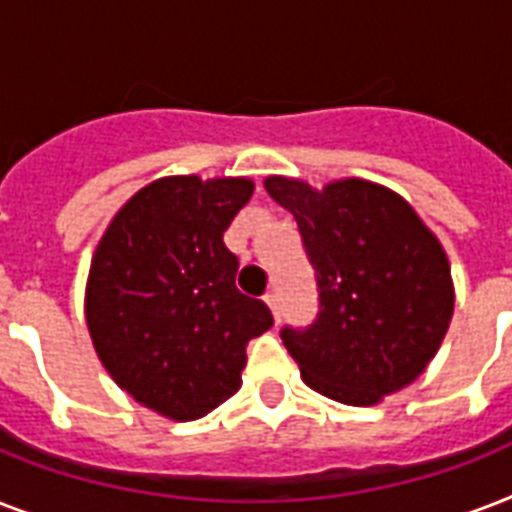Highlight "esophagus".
I'll list each match as a JSON object with an SVG mask.
<instances>
[{"instance_id":"obj_1","label":"esophagus","mask_w":512,"mask_h":512,"mask_svg":"<svg viewBox=\"0 0 512 512\" xmlns=\"http://www.w3.org/2000/svg\"><path fill=\"white\" fill-rule=\"evenodd\" d=\"M263 300H265V305H268V308H271V313H273V319H276V321H281V308H279V297H276V295H273V292H271V295H265V297H263Z\"/></svg>"}]
</instances>
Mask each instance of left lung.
Here are the masks:
<instances>
[{
    "mask_svg": "<svg viewBox=\"0 0 512 512\" xmlns=\"http://www.w3.org/2000/svg\"><path fill=\"white\" fill-rule=\"evenodd\" d=\"M265 191L295 215L316 271L313 324L281 329L305 385L372 406L417 380L449 329L454 287L441 241L409 201L358 177L316 191L273 175Z\"/></svg>",
    "mask_w": 512,
    "mask_h": 512,
    "instance_id": "left-lung-1",
    "label": "left lung"
}]
</instances>
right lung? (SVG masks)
Segmentation results:
<instances>
[{
    "mask_svg": "<svg viewBox=\"0 0 512 512\" xmlns=\"http://www.w3.org/2000/svg\"><path fill=\"white\" fill-rule=\"evenodd\" d=\"M247 177L175 175L124 204L92 255L84 316L122 390L177 422L241 388L247 342L273 327L268 305L236 289L223 233L252 199Z\"/></svg>",
    "mask_w": 512,
    "mask_h": 512,
    "instance_id": "obj_1",
    "label": "right lung"
}]
</instances>
